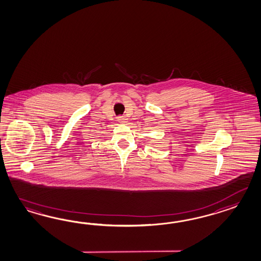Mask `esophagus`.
Masks as SVG:
<instances>
[{"label": "esophagus", "instance_id": "obj_1", "mask_svg": "<svg viewBox=\"0 0 261 261\" xmlns=\"http://www.w3.org/2000/svg\"><path fill=\"white\" fill-rule=\"evenodd\" d=\"M117 121L119 122V123H126L127 122V118L124 117V116H119V117H117Z\"/></svg>", "mask_w": 261, "mask_h": 261}]
</instances>
